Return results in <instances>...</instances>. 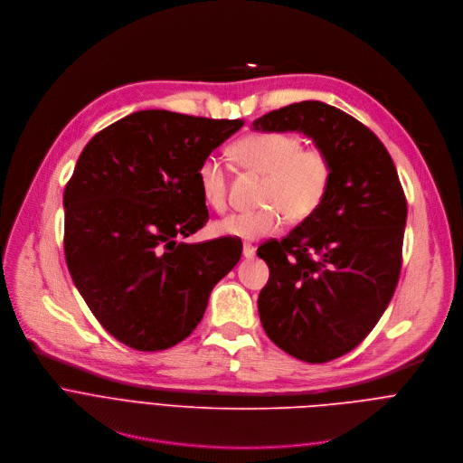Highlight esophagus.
Wrapping results in <instances>:
<instances>
[{
  "instance_id": "esophagus-1",
  "label": "esophagus",
  "mask_w": 463,
  "mask_h": 463,
  "mask_svg": "<svg viewBox=\"0 0 463 463\" xmlns=\"http://www.w3.org/2000/svg\"><path fill=\"white\" fill-rule=\"evenodd\" d=\"M254 252H256V249L250 243H243V256L245 258H252Z\"/></svg>"
}]
</instances>
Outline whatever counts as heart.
<instances>
[{
    "label": "heart",
    "instance_id": "heart-1",
    "mask_svg": "<svg viewBox=\"0 0 463 463\" xmlns=\"http://www.w3.org/2000/svg\"><path fill=\"white\" fill-rule=\"evenodd\" d=\"M232 159L247 170L263 174L258 209L238 211L216 222L218 236L258 240L277 234L286 220L311 218L334 181V161L318 146H302V139L282 131H256L232 145ZM195 179L209 207L222 213L229 200V172L216 156L197 165Z\"/></svg>",
    "mask_w": 463,
    "mask_h": 463
}]
</instances>
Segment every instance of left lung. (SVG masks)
Listing matches in <instances>:
<instances>
[{
	"mask_svg": "<svg viewBox=\"0 0 463 463\" xmlns=\"http://www.w3.org/2000/svg\"><path fill=\"white\" fill-rule=\"evenodd\" d=\"M254 128L304 131L334 161L320 209L258 247L269 266L258 297L268 337L300 361H334L364 341L398 286L407 222L398 170L370 128L318 100L275 109Z\"/></svg>",
	"mask_w": 463,
	"mask_h": 463,
	"instance_id": "left-lung-1",
	"label": "left lung"
}]
</instances>
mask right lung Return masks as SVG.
<instances>
[{"instance_id":"right-lung-1","label":"right lung","mask_w":463,"mask_h":463,"mask_svg":"<svg viewBox=\"0 0 463 463\" xmlns=\"http://www.w3.org/2000/svg\"><path fill=\"white\" fill-rule=\"evenodd\" d=\"M243 120L145 109L82 150L63 190V252L91 313L122 345L159 352L200 324L241 241L179 243L209 211L195 170Z\"/></svg>"}]
</instances>
